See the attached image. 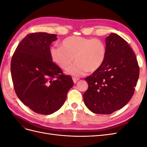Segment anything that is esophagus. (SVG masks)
I'll return each instance as SVG.
<instances>
[{
  "label": "esophagus",
  "instance_id": "1",
  "mask_svg": "<svg viewBox=\"0 0 147 147\" xmlns=\"http://www.w3.org/2000/svg\"><path fill=\"white\" fill-rule=\"evenodd\" d=\"M80 80L79 78H76V77H74L73 78V81H74V83H76L78 80Z\"/></svg>",
  "mask_w": 147,
  "mask_h": 147
}]
</instances>
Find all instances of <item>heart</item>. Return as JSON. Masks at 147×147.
Instances as JSON below:
<instances>
[{
  "mask_svg": "<svg viewBox=\"0 0 147 147\" xmlns=\"http://www.w3.org/2000/svg\"><path fill=\"white\" fill-rule=\"evenodd\" d=\"M50 54L53 63L63 69L72 64L75 57L77 63L70 67L67 73L82 76L100 68L105 59L106 47L99 38L70 36L63 40L61 46L51 47Z\"/></svg>",
  "mask_w": 147,
  "mask_h": 147,
  "instance_id": "1",
  "label": "heart"
}]
</instances>
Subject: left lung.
<instances>
[{
  "label": "left lung",
  "instance_id": "8db88e82",
  "mask_svg": "<svg viewBox=\"0 0 147 147\" xmlns=\"http://www.w3.org/2000/svg\"><path fill=\"white\" fill-rule=\"evenodd\" d=\"M106 56L99 69L85 78L88 88L83 94L88 109L109 115L131 100L139 77L136 56L127 42L112 33L105 38Z\"/></svg>",
  "mask_w": 147,
  "mask_h": 147
}]
</instances>
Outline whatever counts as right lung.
Segmentation results:
<instances>
[{
	"label": "right lung",
	"mask_w": 147,
	"mask_h": 147,
	"mask_svg": "<svg viewBox=\"0 0 147 147\" xmlns=\"http://www.w3.org/2000/svg\"><path fill=\"white\" fill-rule=\"evenodd\" d=\"M56 34H28L18 45L11 61V74L16 94L34 111L50 115L58 110L74 86L72 78L53 63L50 46Z\"/></svg>",
	"instance_id": "add662e5"
}]
</instances>
